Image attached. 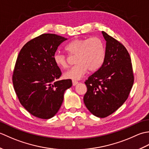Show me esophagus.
I'll use <instances>...</instances> for the list:
<instances>
[{"label": "esophagus", "instance_id": "obj_1", "mask_svg": "<svg viewBox=\"0 0 149 149\" xmlns=\"http://www.w3.org/2000/svg\"><path fill=\"white\" fill-rule=\"evenodd\" d=\"M72 84L73 86H75V85H77L78 84V82L77 81H72Z\"/></svg>", "mask_w": 149, "mask_h": 149}]
</instances>
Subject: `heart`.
Returning <instances> with one entry per match:
<instances>
[{"label": "heart", "mask_w": 149, "mask_h": 149, "mask_svg": "<svg viewBox=\"0 0 149 149\" xmlns=\"http://www.w3.org/2000/svg\"><path fill=\"white\" fill-rule=\"evenodd\" d=\"M66 50L75 56L74 66L65 73V77L73 80H78L83 77L89 69L95 71L99 69L105 58V47L99 38L75 39L66 46ZM55 64L59 68H66L68 66L66 56L56 52L53 57Z\"/></svg>", "instance_id": "b5f03b06"}]
</instances>
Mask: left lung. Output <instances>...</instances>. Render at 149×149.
I'll use <instances>...</instances> for the list:
<instances>
[{
  "label": "left lung",
  "mask_w": 149,
  "mask_h": 149,
  "mask_svg": "<svg viewBox=\"0 0 149 149\" xmlns=\"http://www.w3.org/2000/svg\"><path fill=\"white\" fill-rule=\"evenodd\" d=\"M106 41L102 66L85 81L84 103L97 117L104 118L125 102L134 83L131 59L122 43L102 31Z\"/></svg>",
  "instance_id": "1"
}]
</instances>
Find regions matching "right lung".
Instances as JSON below:
<instances>
[{
    "instance_id": "right-lung-1",
    "label": "right lung",
    "mask_w": 149,
    "mask_h": 149,
    "mask_svg": "<svg viewBox=\"0 0 149 149\" xmlns=\"http://www.w3.org/2000/svg\"><path fill=\"white\" fill-rule=\"evenodd\" d=\"M67 39L54 34H43L31 40L19 52L13 75L16 94L31 115L49 119L58 113L71 79L60 80L61 70L53 57Z\"/></svg>"
}]
</instances>
